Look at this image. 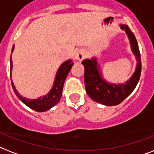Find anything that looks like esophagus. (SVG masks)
Instances as JSON below:
<instances>
[{
	"label": "esophagus",
	"instance_id": "obj_1",
	"mask_svg": "<svg viewBox=\"0 0 154 154\" xmlns=\"http://www.w3.org/2000/svg\"><path fill=\"white\" fill-rule=\"evenodd\" d=\"M85 56V52L83 50H78V51H77V53H75V59L81 61L84 59Z\"/></svg>",
	"mask_w": 154,
	"mask_h": 154
}]
</instances>
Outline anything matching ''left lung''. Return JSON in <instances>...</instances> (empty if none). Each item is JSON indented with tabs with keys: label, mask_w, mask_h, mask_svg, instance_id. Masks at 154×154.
<instances>
[{
	"label": "left lung",
	"mask_w": 154,
	"mask_h": 154,
	"mask_svg": "<svg viewBox=\"0 0 154 154\" xmlns=\"http://www.w3.org/2000/svg\"><path fill=\"white\" fill-rule=\"evenodd\" d=\"M120 27L128 35L132 51L137 60L136 70L129 81L122 85L107 83L101 77L96 58L86 59L82 61L85 67V85L87 94L96 102L108 106L117 105L124 101L134 91L141 77V53L136 37L126 25H120Z\"/></svg>",
	"instance_id": "left-lung-1"
}]
</instances>
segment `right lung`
<instances>
[{
  "label": "right lung",
  "instance_id": "1",
  "mask_svg": "<svg viewBox=\"0 0 154 154\" xmlns=\"http://www.w3.org/2000/svg\"><path fill=\"white\" fill-rule=\"evenodd\" d=\"M14 49V45L13 46L12 51ZM73 65V63L72 60H69L64 62L60 65V68L58 69L57 75H56L55 81L53 83V86L52 89L49 91V93L45 95V96L41 97L37 99H30L25 98L20 96V94L17 91L13 82H12V87H13V91L15 94L17 96V97L22 101L25 105H26L28 107L31 108L32 109L37 111V112H45L46 110H49L54 105H56L59 101L62 95V89L65 83V80L69 74L71 68ZM12 68H13V62H12V57L10 58V77L12 76L11 72H12ZM12 78V77H11ZM12 80V79H11Z\"/></svg>",
  "mask_w": 154,
  "mask_h": 154
}]
</instances>
